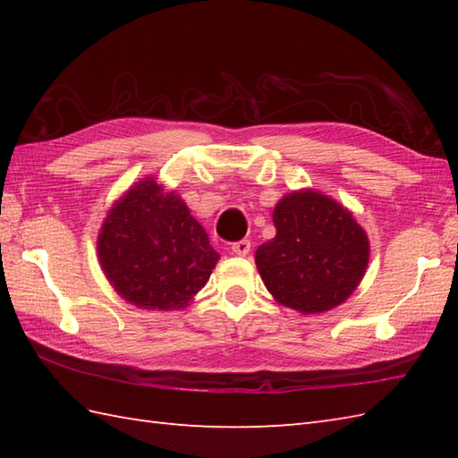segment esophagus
<instances>
[{
  "label": "esophagus",
  "instance_id": "obj_1",
  "mask_svg": "<svg viewBox=\"0 0 458 458\" xmlns=\"http://www.w3.org/2000/svg\"><path fill=\"white\" fill-rule=\"evenodd\" d=\"M250 250H251V242L246 240V238L238 240V242H234V244H232V251H234L236 256H248Z\"/></svg>",
  "mask_w": 458,
  "mask_h": 458
}]
</instances>
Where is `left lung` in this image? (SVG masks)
<instances>
[{
    "mask_svg": "<svg viewBox=\"0 0 458 458\" xmlns=\"http://www.w3.org/2000/svg\"><path fill=\"white\" fill-rule=\"evenodd\" d=\"M276 238L256 250L267 291L299 313H323L352 295L368 266V238L346 208L313 191L274 210Z\"/></svg>",
    "mask_w": 458,
    "mask_h": 458,
    "instance_id": "left-lung-1",
    "label": "left lung"
}]
</instances>
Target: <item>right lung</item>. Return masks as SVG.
Returning a JSON list of instances; mask_svg holds the SVG:
<instances>
[{"instance_id":"right-lung-1","label":"right lung","mask_w":458,"mask_h":458,"mask_svg":"<svg viewBox=\"0 0 458 458\" xmlns=\"http://www.w3.org/2000/svg\"><path fill=\"white\" fill-rule=\"evenodd\" d=\"M98 258L125 301L163 310L187 305L218 261L187 204L153 179L115 202L98 236Z\"/></svg>"}]
</instances>
